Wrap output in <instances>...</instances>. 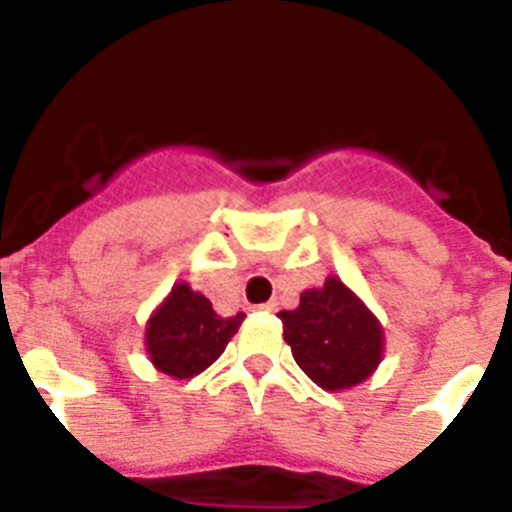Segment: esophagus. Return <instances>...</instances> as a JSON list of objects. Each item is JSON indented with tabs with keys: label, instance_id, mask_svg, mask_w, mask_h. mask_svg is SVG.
Returning <instances> with one entry per match:
<instances>
[{
	"label": "esophagus",
	"instance_id": "esophagus-1",
	"mask_svg": "<svg viewBox=\"0 0 512 512\" xmlns=\"http://www.w3.org/2000/svg\"><path fill=\"white\" fill-rule=\"evenodd\" d=\"M257 309H262V311H275V309H278V304H275V301H268V304L257 306Z\"/></svg>",
	"mask_w": 512,
	"mask_h": 512
}]
</instances>
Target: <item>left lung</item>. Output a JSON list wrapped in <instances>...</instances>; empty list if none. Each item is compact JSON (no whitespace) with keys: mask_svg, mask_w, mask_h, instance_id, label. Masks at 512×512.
I'll use <instances>...</instances> for the list:
<instances>
[{"mask_svg":"<svg viewBox=\"0 0 512 512\" xmlns=\"http://www.w3.org/2000/svg\"><path fill=\"white\" fill-rule=\"evenodd\" d=\"M278 317L299 368L322 389H350L381 363L384 330L379 319L335 275L322 288L301 293V304Z\"/></svg>","mask_w":512,"mask_h":512,"instance_id":"obj_1","label":"left lung"}]
</instances>
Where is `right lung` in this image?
<instances>
[{
	"instance_id": "obj_1",
	"label": "right lung",
	"mask_w": 512,
	"mask_h": 512,
	"mask_svg": "<svg viewBox=\"0 0 512 512\" xmlns=\"http://www.w3.org/2000/svg\"><path fill=\"white\" fill-rule=\"evenodd\" d=\"M242 322L244 311L219 317L203 293L175 283L146 322V353L157 371L172 379H193L224 353Z\"/></svg>"
}]
</instances>
